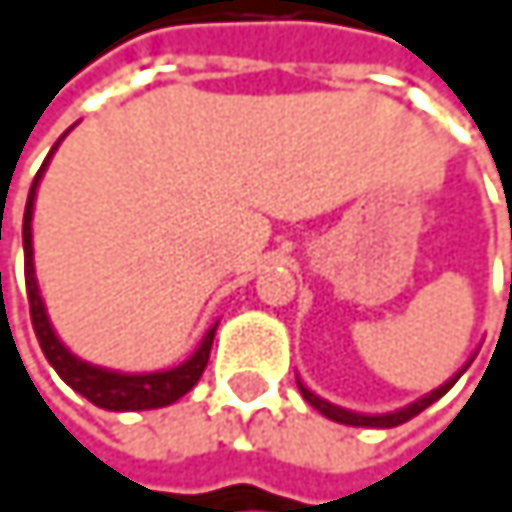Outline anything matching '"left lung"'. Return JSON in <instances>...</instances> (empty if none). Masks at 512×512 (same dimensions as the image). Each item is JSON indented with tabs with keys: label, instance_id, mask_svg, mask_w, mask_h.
Segmentation results:
<instances>
[{
	"label": "left lung",
	"instance_id": "obj_1",
	"mask_svg": "<svg viewBox=\"0 0 512 512\" xmlns=\"http://www.w3.org/2000/svg\"><path fill=\"white\" fill-rule=\"evenodd\" d=\"M510 288H512V279H510ZM470 367V361L449 379V382H443L440 388H434L431 394H425V397H419V400H413V404H407V407H400V410H394V413H355V410H343V407H337V404H331V400H324V397H318L315 391H309L300 379H297V388H300V394H303V400L309 407H315L321 416H327L331 422H340V425H352V428H397V425H404V422H410L413 416H419L422 410H428L434 400H440L455 382H458V376L464 373Z\"/></svg>",
	"mask_w": 512,
	"mask_h": 512
}]
</instances>
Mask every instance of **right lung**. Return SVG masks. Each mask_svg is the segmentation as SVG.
<instances>
[{"label":"right lung","instance_id":"1","mask_svg":"<svg viewBox=\"0 0 512 512\" xmlns=\"http://www.w3.org/2000/svg\"><path fill=\"white\" fill-rule=\"evenodd\" d=\"M60 145V142H57ZM57 145L51 148V154L45 157L39 175L32 178V188L26 197V212H23V273H26V297H29V315H32V331L39 337V346L48 358V364L60 373V379L75 388L81 397H87L93 407L112 410V413H136V410H157V407H169L178 397H185L203 376L206 364H209V352H212V340H215V327L212 324L203 343L197 346V352L172 370H154V373H121V370H108V367H96L78 355H72L63 340L57 337L54 324L48 318L42 291H39V279H35V261H32V209H35V191H39V181L45 175L48 160L54 157Z\"/></svg>","mask_w":512,"mask_h":512}]
</instances>
